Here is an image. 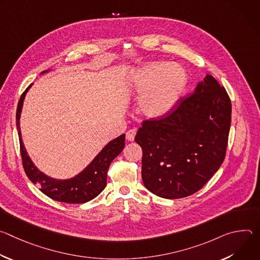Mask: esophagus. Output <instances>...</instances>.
Segmentation results:
<instances>
[{
  "instance_id": "1",
  "label": "esophagus",
  "mask_w": 260,
  "mask_h": 260,
  "mask_svg": "<svg viewBox=\"0 0 260 260\" xmlns=\"http://www.w3.org/2000/svg\"><path fill=\"white\" fill-rule=\"evenodd\" d=\"M136 134H137V131L136 129H129L126 132L125 134V138L127 141H134L135 140V137H136Z\"/></svg>"
}]
</instances>
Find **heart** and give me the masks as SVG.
Instances as JSON below:
<instances>
[{
	"label": "heart",
	"instance_id": "b5f03b06",
	"mask_svg": "<svg viewBox=\"0 0 260 260\" xmlns=\"http://www.w3.org/2000/svg\"><path fill=\"white\" fill-rule=\"evenodd\" d=\"M128 89L140 98V111L151 119L169 115L186 85V74L179 66L152 62L135 71L127 82Z\"/></svg>",
	"mask_w": 260,
	"mask_h": 260
}]
</instances>
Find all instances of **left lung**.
Listing matches in <instances>:
<instances>
[{"instance_id": "1", "label": "left lung", "mask_w": 260, "mask_h": 260, "mask_svg": "<svg viewBox=\"0 0 260 260\" xmlns=\"http://www.w3.org/2000/svg\"><path fill=\"white\" fill-rule=\"evenodd\" d=\"M231 122V99L211 75L169 115L144 120L135 141L145 187L169 200L202 189L224 160Z\"/></svg>"}]
</instances>
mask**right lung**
<instances>
[{
    "mask_svg": "<svg viewBox=\"0 0 260 260\" xmlns=\"http://www.w3.org/2000/svg\"><path fill=\"white\" fill-rule=\"evenodd\" d=\"M30 86L31 84L21 94L16 110V126L19 137L20 154L26 176L34 184L39 185L40 190L44 194L54 201L67 204H83L93 200L106 187L109 166L123 150L125 135L123 134L109 142L94 159L80 174L74 178L68 180H56L46 176L35 167L27 155L21 139L19 119L24 96Z\"/></svg>",
    "mask_w": 260,
    "mask_h": 260,
    "instance_id": "1",
    "label": "right lung"
}]
</instances>
